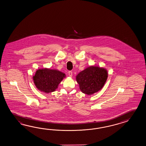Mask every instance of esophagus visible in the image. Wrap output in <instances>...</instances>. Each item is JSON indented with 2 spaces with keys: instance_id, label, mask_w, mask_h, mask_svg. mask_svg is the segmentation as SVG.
Masks as SVG:
<instances>
[{
  "instance_id": "esophagus-1",
  "label": "esophagus",
  "mask_w": 146,
  "mask_h": 146,
  "mask_svg": "<svg viewBox=\"0 0 146 146\" xmlns=\"http://www.w3.org/2000/svg\"><path fill=\"white\" fill-rule=\"evenodd\" d=\"M68 75L70 77H72V72L71 71H69L68 72Z\"/></svg>"
}]
</instances>
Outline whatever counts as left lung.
<instances>
[{
	"label": "left lung",
	"instance_id": "left-lung-1",
	"mask_svg": "<svg viewBox=\"0 0 146 146\" xmlns=\"http://www.w3.org/2000/svg\"><path fill=\"white\" fill-rule=\"evenodd\" d=\"M108 77V71L104 68L90 66L79 73L76 80L82 93L90 95L103 88Z\"/></svg>",
	"mask_w": 146,
	"mask_h": 146
}]
</instances>
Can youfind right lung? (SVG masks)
<instances>
[{
  "mask_svg": "<svg viewBox=\"0 0 146 146\" xmlns=\"http://www.w3.org/2000/svg\"><path fill=\"white\" fill-rule=\"evenodd\" d=\"M65 74L58 70L47 68L38 69L34 76V82L38 90L46 93L55 91Z\"/></svg>",
  "mask_w": 146,
  "mask_h": 146,
  "instance_id": "1",
  "label": "right lung"
}]
</instances>
